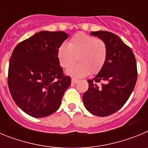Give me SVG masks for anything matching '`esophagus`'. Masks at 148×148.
Masks as SVG:
<instances>
[{
  "label": "esophagus",
  "instance_id": "obj_1",
  "mask_svg": "<svg viewBox=\"0 0 148 148\" xmlns=\"http://www.w3.org/2000/svg\"><path fill=\"white\" fill-rule=\"evenodd\" d=\"M71 82H72V83H73V84H75V83H77V82H78V79H76V78H72Z\"/></svg>",
  "mask_w": 148,
  "mask_h": 148
}]
</instances>
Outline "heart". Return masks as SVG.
Here are the masks:
<instances>
[{"instance_id":"obj_1","label":"heart","mask_w":148,"mask_h":148,"mask_svg":"<svg viewBox=\"0 0 148 148\" xmlns=\"http://www.w3.org/2000/svg\"><path fill=\"white\" fill-rule=\"evenodd\" d=\"M108 49L102 40L78 33L68 42L62 44L58 49V59L63 68L73 66L78 58V64L66 71L68 75L74 77L86 76L90 73L96 74L104 66L107 58Z\"/></svg>"}]
</instances>
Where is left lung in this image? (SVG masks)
<instances>
[{"label": "left lung", "instance_id": "8db88e82", "mask_svg": "<svg viewBox=\"0 0 148 148\" xmlns=\"http://www.w3.org/2000/svg\"><path fill=\"white\" fill-rule=\"evenodd\" d=\"M106 44L108 53L102 69L91 80L83 95L86 109L97 116H108L116 113L126 103L137 80L135 56L119 36L107 31L91 32ZM101 82L99 88L96 83Z\"/></svg>", "mask_w": 148, "mask_h": 148}]
</instances>
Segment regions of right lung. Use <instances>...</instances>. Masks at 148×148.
<instances>
[{
	"instance_id": "1",
	"label": "right lung",
	"mask_w": 148,
	"mask_h": 148,
	"mask_svg": "<svg viewBox=\"0 0 148 148\" xmlns=\"http://www.w3.org/2000/svg\"><path fill=\"white\" fill-rule=\"evenodd\" d=\"M64 32L40 31L19 43L12 53L8 86L15 104L29 116L43 118L59 108L71 78L63 73L58 49Z\"/></svg>"
}]
</instances>
